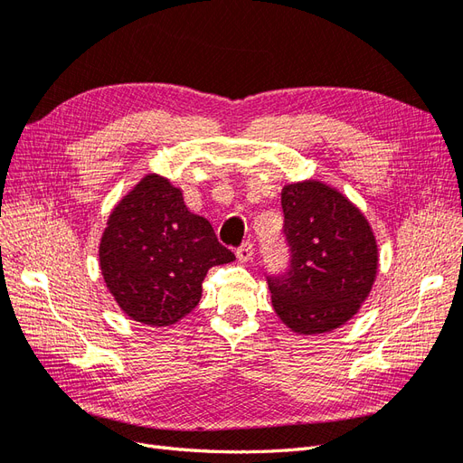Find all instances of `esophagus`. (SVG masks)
<instances>
[{"mask_svg":"<svg viewBox=\"0 0 463 463\" xmlns=\"http://www.w3.org/2000/svg\"><path fill=\"white\" fill-rule=\"evenodd\" d=\"M253 245H250L249 241L247 243H243L240 249H237V260H240V262H249L250 259H253Z\"/></svg>","mask_w":463,"mask_h":463,"instance_id":"obj_1","label":"esophagus"}]
</instances>
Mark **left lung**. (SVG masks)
<instances>
[{"instance_id": "left-lung-1", "label": "left lung", "mask_w": 463, "mask_h": 463, "mask_svg": "<svg viewBox=\"0 0 463 463\" xmlns=\"http://www.w3.org/2000/svg\"><path fill=\"white\" fill-rule=\"evenodd\" d=\"M289 270L269 278L278 318L299 335L340 328L365 303L378 272V245L365 214L318 179L282 189Z\"/></svg>"}]
</instances>
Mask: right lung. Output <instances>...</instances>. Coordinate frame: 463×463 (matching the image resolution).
<instances>
[{
  "mask_svg": "<svg viewBox=\"0 0 463 463\" xmlns=\"http://www.w3.org/2000/svg\"><path fill=\"white\" fill-rule=\"evenodd\" d=\"M100 270L119 309L148 326H172L199 305L208 269L235 260L210 222L193 214L184 193L145 175L108 216Z\"/></svg>",
  "mask_w": 463,
  "mask_h": 463,
  "instance_id": "obj_1",
  "label": "right lung"
}]
</instances>
